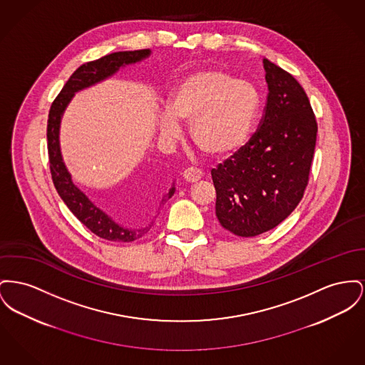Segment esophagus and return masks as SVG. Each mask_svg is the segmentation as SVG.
I'll list each match as a JSON object with an SVG mask.
<instances>
[{"instance_id":"34e87169","label":"esophagus","mask_w":365,"mask_h":365,"mask_svg":"<svg viewBox=\"0 0 365 365\" xmlns=\"http://www.w3.org/2000/svg\"><path fill=\"white\" fill-rule=\"evenodd\" d=\"M182 176L187 183H195L202 178V172L197 170V168H187V170L183 171Z\"/></svg>"}]
</instances>
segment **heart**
Returning a JSON list of instances; mask_svg holds the SVG:
<instances>
[{"label": "heart", "instance_id": "heart-1", "mask_svg": "<svg viewBox=\"0 0 365 365\" xmlns=\"http://www.w3.org/2000/svg\"><path fill=\"white\" fill-rule=\"evenodd\" d=\"M260 110L257 86L219 68L197 70L170 92L158 117L161 136L175 139L179 124L190 125L194 148L210 160H226L250 142Z\"/></svg>", "mask_w": 365, "mask_h": 365}]
</instances>
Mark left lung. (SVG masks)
<instances>
[{
  "mask_svg": "<svg viewBox=\"0 0 365 365\" xmlns=\"http://www.w3.org/2000/svg\"><path fill=\"white\" fill-rule=\"evenodd\" d=\"M267 103L247 146L211 172L215 212L233 235L254 237L279 226L299 204L309 180L317 123L299 83L263 58Z\"/></svg>",
  "mask_w": 365,
  "mask_h": 365,
  "instance_id": "8db88e82",
  "label": "left lung"
}]
</instances>
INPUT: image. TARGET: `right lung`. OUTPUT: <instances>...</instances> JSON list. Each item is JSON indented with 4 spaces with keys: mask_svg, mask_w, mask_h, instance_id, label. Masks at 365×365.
Listing matches in <instances>:
<instances>
[{
    "mask_svg": "<svg viewBox=\"0 0 365 365\" xmlns=\"http://www.w3.org/2000/svg\"><path fill=\"white\" fill-rule=\"evenodd\" d=\"M151 55V49H140V51H121L106 55L98 61L88 62L86 65L80 66L68 78L63 89L52 103L49 115H48V154L53 185L58 190V194L63 200L68 210L77 216V219L84 223L86 227L95 233L96 236L102 237L108 241H121L129 242L136 238L145 236L153 226V220L149 225L130 229L117 223L110 215L103 210L96 207L89 197L86 195L71 179V173L66 165L62 149H61V123L63 118L66 108L73 101L77 92H81L86 88L103 83L113 77L120 68L127 66L136 65ZM175 180L172 182L171 189L161 200V205H164L172 195L175 194Z\"/></svg>",
    "mask_w": 365,
    "mask_h": 365,
    "instance_id": "right-lung-1",
    "label": "right lung"
}]
</instances>
